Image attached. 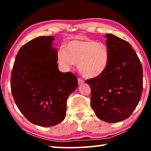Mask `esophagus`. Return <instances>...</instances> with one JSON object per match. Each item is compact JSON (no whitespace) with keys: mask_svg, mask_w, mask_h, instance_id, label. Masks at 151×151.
<instances>
[{"mask_svg":"<svg viewBox=\"0 0 151 151\" xmlns=\"http://www.w3.org/2000/svg\"><path fill=\"white\" fill-rule=\"evenodd\" d=\"M84 82H85V81H84L83 79H82L81 78H78V83L79 85H81V84H83Z\"/></svg>","mask_w":151,"mask_h":151,"instance_id":"1","label":"esophagus"}]
</instances>
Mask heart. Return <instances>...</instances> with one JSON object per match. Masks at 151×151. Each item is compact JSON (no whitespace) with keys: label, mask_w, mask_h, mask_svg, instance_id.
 <instances>
[{"label":"heart","mask_w":151,"mask_h":151,"mask_svg":"<svg viewBox=\"0 0 151 151\" xmlns=\"http://www.w3.org/2000/svg\"><path fill=\"white\" fill-rule=\"evenodd\" d=\"M58 59L67 68L78 64V69L82 75L93 78L103 75L108 67L109 48L104 43L95 40H74L67 43L65 50L58 51Z\"/></svg>","instance_id":"heart-1"}]
</instances>
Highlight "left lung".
<instances>
[{
  "label": "left lung",
  "mask_w": 151,
  "mask_h": 151,
  "mask_svg": "<svg viewBox=\"0 0 151 151\" xmlns=\"http://www.w3.org/2000/svg\"><path fill=\"white\" fill-rule=\"evenodd\" d=\"M110 61L104 73L86 83L91 88V106L96 115L107 122L123 121L131 115L142 91V67L131 45L106 34Z\"/></svg>",
  "instance_id": "left-lung-1"
}]
</instances>
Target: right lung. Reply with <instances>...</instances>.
<instances>
[{
	"instance_id": "obj_1",
	"label": "right lung",
	"mask_w": 151,
	"mask_h": 151,
	"mask_svg": "<svg viewBox=\"0 0 151 151\" xmlns=\"http://www.w3.org/2000/svg\"><path fill=\"white\" fill-rule=\"evenodd\" d=\"M52 37H39L20 48L12 67L11 87L15 103L32 124L51 127L66 116V101L77 77L58 70Z\"/></svg>"
}]
</instances>
